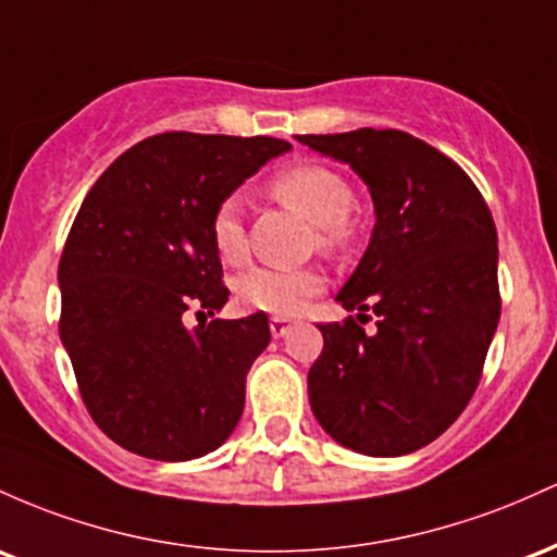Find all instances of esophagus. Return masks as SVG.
Here are the masks:
<instances>
[{
    "label": "esophagus",
    "mask_w": 557,
    "mask_h": 557,
    "mask_svg": "<svg viewBox=\"0 0 557 557\" xmlns=\"http://www.w3.org/2000/svg\"><path fill=\"white\" fill-rule=\"evenodd\" d=\"M289 329H292V318H281V315L271 318V334L276 336V339H281Z\"/></svg>",
    "instance_id": "34e87169"
}]
</instances>
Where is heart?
<instances>
[{
	"mask_svg": "<svg viewBox=\"0 0 557 557\" xmlns=\"http://www.w3.org/2000/svg\"><path fill=\"white\" fill-rule=\"evenodd\" d=\"M271 191L286 208L297 210L318 228V245L339 249L349 239V212L355 208V191L342 173L326 165L284 168L271 181ZM210 239L223 262H239L247 255V231L242 205L236 197L223 199L212 212ZM323 289V276L315 268H249L236 278V299L249 310L295 315L305 299Z\"/></svg>",
	"mask_w": 557,
	"mask_h": 557,
	"instance_id": "b5f03b06",
	"label": "heart"
}]
</instances>
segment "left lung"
<instances>
[{
	"mask_svg": "<svg viewBox=\"0 0 557 557\" xmlns=\"http://www.w3.org/2000/svg\"><path fill=\"white\" fill-rule=\"evenodd\" d=\"M347 162L376 226L336 302L380 321L321 323L310 408L331 440L371 458L434 442L476 392L499 321L497 228L484 197L440 149L405 131L295 136Z\"/></svg>",
	"mask_w": 557,
	"mask_h": 557,
	"instance_id": "left-lung-1",
	"label": "left lung"
}]
</instances>
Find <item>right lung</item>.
Returning a JSON list of instances; mask_svg holds the SVG:
<instances>
[{
    "label": "right lung",
    "mask_w": 557,
    "mask_h": 557,
    "mask_svg": "<svg viewBox=\"0 0 557 557\" xmlns=\"http://www.w3.org/2000/svg\"><path fill=\"white\" fill-rule=\"evenodd\" d=\"M292 144L168 134L123 152L81 205L60 258V339L99 429L128 453L191 460L228 440L265 312L184 326L226 305L212 212Z\"/></svg>",
    "instance_id": "right-lung-1"
}]
</instances>
